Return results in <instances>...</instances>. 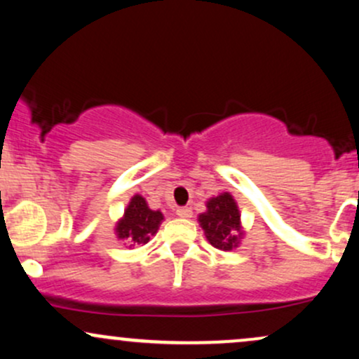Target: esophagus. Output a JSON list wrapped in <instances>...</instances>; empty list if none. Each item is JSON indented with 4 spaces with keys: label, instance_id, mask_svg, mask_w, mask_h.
<instances>
[{
    "label": "esophagus",
    "instance_id": "obj_1",
    "mask_svg": "<svg viewBox=\"0 0 359 359\" xmlns=\"http://www.w3.org/2000/svg\"><path fill=\"white\" fill-rule=\"evenodd\" d=\"M177 216L182 217V219H187V217L192 216V209L187 208V205H184V208H179V209H177Z\"/></svg>",
    "mask_w": 359,
    "mask_h": 359
}]
</instances>
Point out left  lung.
<instances>
[{
  "instance_id": "left-lung-1",
  "label": "left lung",
  "mask_w": 359,
  "mask_h": 359,
  "mask_svg": "<svg viewBox=\"0 0 359 359\" xmlns=\"http://www.w3.org/2000/svg\"><path fill=\"white\" fill-rule=\"evenodd\" d=\"M208 211L199 214L201 228L214 248L229 251L240 245L243 236L240 211L231 194L224 192L205 203Z\"/></svg>"
}]
</instances>
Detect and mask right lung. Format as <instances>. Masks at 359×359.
I'll use <instances>...</instances> for the list:
<instances>
[{
    "instance_id": "1",
    "label": "right lung",
    "mask_w": 359,
    "mask_h": 359,
    "mask_svg": "<svg viewBox=\"0 0 359 359\" xmlns=\"http://www.w3.org/2000/svg\"><path fill=\"white\" fill-rule=\"evenodd\" d=\"M163 221V214L160 211H151L148 208L145 197L133 196L130 204L125 209L121 219L118 221L116 231L118 240L125 241V245L138 246L147 245L150 238L156 234L160 228V222Z\"/></svg>"
}]
</instances>
